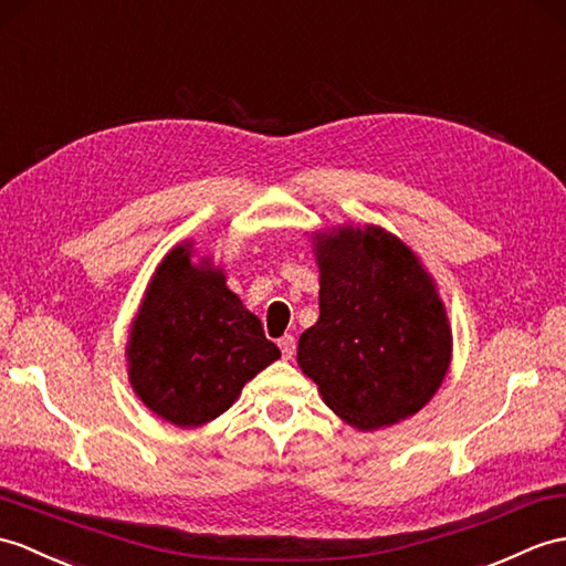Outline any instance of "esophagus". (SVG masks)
<instances>
[{
    "mask_svg": "<svg viewBox=\"0 0 566 566\" xmlns=\"http://www.w3.org/2000/svg\"><path fill=\"white\" fill-rule=\"evenodd\" d=\"M280 349H282V357L284 359H292L294 357V352H296V339H294V335H284V337H280Z\"/></svg>",
    "mask_w": 566,
    "mask_h": 566,
    "instance_id": "1",
    "label": "esophagus"
}]
</instances>
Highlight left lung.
<instances>
[{"mask_svg":"<svg viewBox=\"0 0 566 566\" xmlns=\"http://www.w3.org/2000/svg\"><path fill=\"white\" fill-rule=\"evenodd\" d=\"M321 318L296 361L323 402L359 431L390 427L437 396L453 333L437 282L396 233L343 223L311 235Z\"/></svg>","mask_w":566,"mask_h":566,"instance_id":"obj_1","label":"left lung"}]
</instances>
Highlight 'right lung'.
Returning a JSON list of instances; mask_svg holds the SVG:
<instances>
[{
	"label": "right lung",
	"instance_id": "right-lung-1",
	"mask_svg": "<svg viewBox=\"0 0 566 566\" xmlns=\"http://www.w3.org/2000/svg\"><path fill=\"white\" fill-rule=\"evenodd\" d=\"M280 357L258 315L227 286L223 268L197 255L195 241L174 245L156 265L125 345L135 396L182 429L227 412Z\"/></svg>",
	"mask_w": 566,
	"mask_h": 566
}]
</instances>
